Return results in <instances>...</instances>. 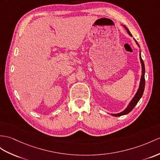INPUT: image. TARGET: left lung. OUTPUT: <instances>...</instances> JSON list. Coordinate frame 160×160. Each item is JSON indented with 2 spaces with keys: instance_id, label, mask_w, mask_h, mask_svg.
I'll use <instances>...</instances> for the list:
<instances>
[{
  "instance_id": "8db88e82",
  "label": "left lung",
  "mask_w": 160,
  "mask_h": 160,
  "mask_svg": "<svg viewBox=\"0 0 160 160\" xmlns=\"http://www.w3.org/2000/svg\"><path fill=\"white\" fill-rule=\"evenodd\" d=\"M125 29L127 30V32L130 34V36L132 37V35L131 34V33L130 32L129 30L128 29L127 27L126 26H123L122 25ZM136 45H138V46L140 48V46L138 45V43L137 42L135 39H134ZM140 60H141V67H142V75L141 77V81H140V84H139V87L137 92H136V94L134 95V96L133 97V98L132 99V100L130 102V103L128 104V105L127 106V107L124 109L123 111L119 112V113H115V114H112L111 113V115L112 116H115V117H119V116H122V115H126L128 113H129V112L133 109L134 108V107L136 105V104L138 103V101L140 100V99L141 98V97L143 94V92H144V89H145V64H144V62L143 60L141 58V50H140Z\"/></svg>"
}]
</instances>
